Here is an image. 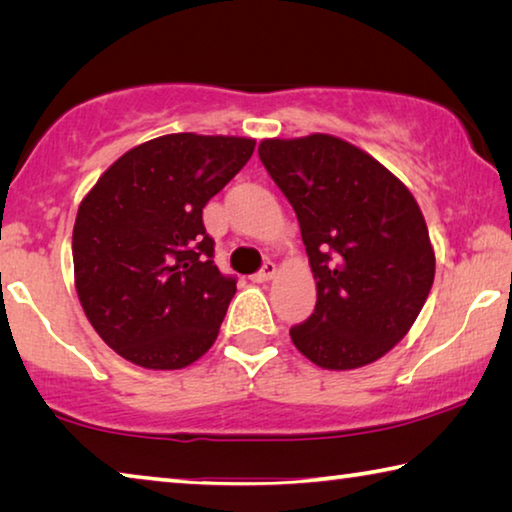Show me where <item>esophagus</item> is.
Masks as SVG:
<instances>
[{"mask_svg": "<svg viewBox=\"0 0 512 512\" xmlns=\"http://www.w3.org/2000/svg\"><path fill=\"white\" fill-rule=\"evenodd\" d=\"M275 273H277L275 264L273 262H266L262 266V271H257L253 277H250V280H253V282H268V280H273Z\"/></svg>", "mask_w": 512, "mask_h": 512, "instance_id": "34e87169", "label": "esophagus"}]
</instances>
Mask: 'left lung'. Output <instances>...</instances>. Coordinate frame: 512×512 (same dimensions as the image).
<instances>
[{
    "label": "left lung",
    "mask_w": 512,
    "mask_h": 512,
    "mask_svg": "<svg viewBox=\"0 0 512 512\" xmlns=\"http://www.w3.org/2000/svg\"><path fill=\"white\" fill-rule=\"evenodd\" d=\"M257 151L296 210L316 280V309L291 327L293 345L325 370L381 359L409 334L436 275L418 201L341 137H268Z\"/></svg>",
    "instance_id": "obj_1"
}]
</instances>
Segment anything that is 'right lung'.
Returning a JSON list of instances; mask_svg holds the SVG:
<instances>
[{
	"label": "right lung",
	"instance_id": "1",
	"mask_svg": "<svg viewBox=\"0 0 512 512\" xmlns=\"http://www.w3.org/2000/svg\"><path fill=\"white\" fill-rule=\"evenodd\" d=\"M255 151L253 137L171 133L133 146L76 212L81 307L119 357L180 370L212 348L237 291L212 262L203 207Z\"/></svg>",
	"mask_w": 512,
	"mask_h": 512
}]
</instances>
